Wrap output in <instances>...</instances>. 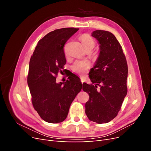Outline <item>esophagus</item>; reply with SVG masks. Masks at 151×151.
I'll list each match as a JSON object with an SVG mask.
<instances>
[{
    "label": "esophagus",
    "instance_id": "34e87169",
    "mask_svg": "<svg viewBox=\"0 0 151 151\" xmlns=\"http://www.w3.org/2000/svg\"><path fill=\"white\" fill-rule=\"evenodd\" d=\"M81 83H82V84H83V83H84V79H83V78H82V77H81Z\"/></svg>",
    "mask_w": 151,
    "mask_h": 151
}]
</instances>
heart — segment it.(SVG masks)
Segmentation results:
<instances>
[{"mask_svg":"<svg viewBox=\"0 0 151 151\" xmlns=\"http://www.w3.org/2000/svg\"><path fill=\"white\" fill-rule=\"evenodd\" d=\"M81 43L84 49L91 48H93L94 47V41L88 35L84 34L81 37ZM91 66V63L88 60H79L76 61L71 67L72 70L80 74H83L88 70Z\"/></svg>","mask_w":151,"mask_h":151,"instance_id":"heart-1","label":"heart"}]
</instances>
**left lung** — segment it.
Returning a JSON list of instances; mask_svg holds the SVG:
<instances>
[{
    "mask_svg": "<svg viewBox=\"0 0 151 151\" xmlns=\"http://www.w3.org/2000/svg\"><path fill=\"white\" fill-rule=\"evenodd\" d=\"M91 36L98 41L99 53L89 73L92 83H83V89L89 95L85 104L87 116L101 124L112 120L120 111L127 93L128 66L115 35L96 30Z\"/></svg>",
    "mask_w": 151,
    "mask_h": 151,
    "instance_id": "8db88e82",
    "label": "left lung"
}]
</instances>
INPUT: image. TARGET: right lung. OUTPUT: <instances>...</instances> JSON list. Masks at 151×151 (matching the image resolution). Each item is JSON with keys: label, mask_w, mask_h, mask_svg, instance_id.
Returning a JSON list of instances; mask_svg holds the SVG:
<instances>
[{"label": "right lung", "mask_w": 151, "mask_h": 151, "mask_svg": "<svg viewBox=\"0 0 151 151\" xmlns=\"http://www.w3.org/2000/svg\"><path fill=\"white\" fill-rule=\"evenodd\" d=\"M78 30L66 28L50 32L39 41L30 59L28 85L32 103L40 117L48 123L65 120L83 86L75 74L65 83H56V76L66 63L63 46Z\"/></svg>", "instance_id": "1"}]
</instances>
